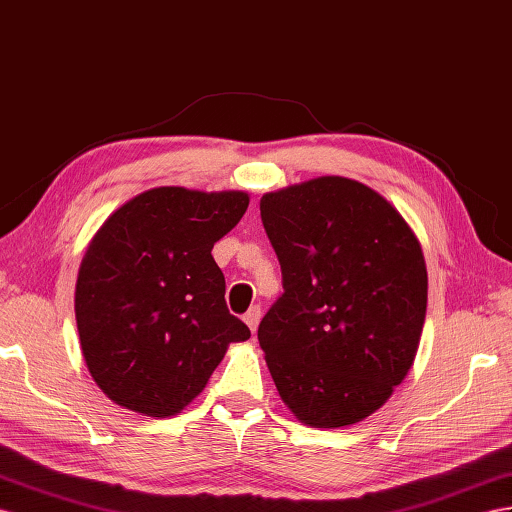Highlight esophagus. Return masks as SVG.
Returning a JSON list of instances; mask_svg holds the SVG:
<instances>
[{"mask_svg": "<svg viewBox=\"0 0 512 512\" xmlns=\"http://www.w3.org/2000/svg\"><path fill=\"white\" fill-rule=\"evenodd\" d=\"M259 320H261V309H259L257 305H255V307H251V309H248V311L244 313V322H246L248 329H251V333H255V331H257Z\"/></svg>", "mask_w": 512, "mask_h": 512, "instance_id": "34e87169", "label": "esophagus"}]
</instances>
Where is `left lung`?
Masks as SVG:
<instances>
[{"instance_id":"1","label":"left lung","mask_w":512,"mask_h":512,"mask_svg":"<svg viewBox=\"0 0 512 512\" xmlns=\"http://www.w3.org/2000/svg\"><path fill=\"white\" fill-rule=\"evenodd\" d=\"M283 294L257 339L281 400L313 428L357 424L409 374L428 274L413 229L381 194L318 177L261 196Z\"/></svg>"}]
</instances>
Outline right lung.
<instances>
[{
  "mask_svg": "<svg viewBox=\"0 0 512 512\" xmlns=\"http://www.w3.org/2000/svg\"><path fill=\"white\" fill-rule=\"evenodd\" d=\"M248 207L240 190L162 186L103 222L75 283L82 355L106 396L149 417L177 415L248 326L225 303L212 257Z\"/></svg>",
  "mask_w": 512,
  "mask_h": 512,
  "instance_id": "1",
  "label": "right lung"
}]
</instances>
